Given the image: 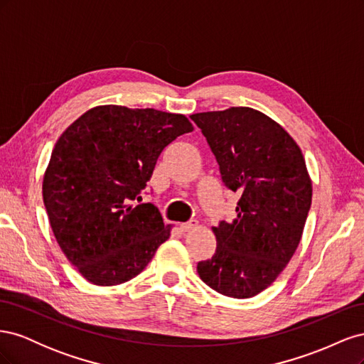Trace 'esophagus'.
Instances as JSON below:
<instances>
[{"mask_svg":"<svg viewBox=\"0 0 364 364\" xmlns=\"http://www.w3.org/2000/svg\"><path fill=\"white\" fill-rule=\"evenodd\" d=\"M197 225H199V222H197V220H190V222L182 223L181 229L183 230V232H188V230H193L194 228H197Z\"/></svg>","mask_w":364,"mask_h":364,"instance_id":"34e87169","label":"esophagus"}]
</instances>
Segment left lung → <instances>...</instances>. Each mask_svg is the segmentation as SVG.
Segmentation results:
<instances>
[{
    "mask_svg": "<svg viewBox=\"0 0 364 364\" xmlns=\"http://www.w3.org/2000/svg\"><path fill=\"white\" fill-rule=\"evenodd\" d=\"M229 190L232 222L213 228L217 249L197 264L220 294L247 299L279 277L301 243L313 186L301 147L277 121L252 107L193 114Z\"/></svg>",
    "mask_w": 364,
    "mask_h": 364,
    "instance_id": "8db88e82",
    "label": "left lung"
}]
</instances>
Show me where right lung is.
Returning <instances> with one entry per match:
<instances>
[{
  "mask_svg": "<svg viewBox=\"0 0 364 364\" xmlns=\"http://www.w3.org/2000/svg\"><path fill=\"white\" fill-rule=\"evenodd\" d=\"M193 130L182 114L105 105L59 136L43 173V205L58 245L86 281H130L170 238L158 208L135 200L164 147Z\"/></svg>",
  "mask_w": 364,
  "mask_h": 364,
  "instance_id": "obj_1",
  "label": "right lung"
}]
</instances>
